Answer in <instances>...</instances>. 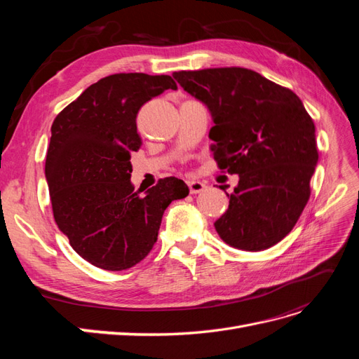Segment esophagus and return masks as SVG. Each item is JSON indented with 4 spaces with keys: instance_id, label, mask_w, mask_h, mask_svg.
<instances>
[{
    "instance_id": "esophagus-1",
    "label": "esophagus",
    "mask_w": 359,
    "mask_h": 359,
    "mask_svg": "<svg viewBox=\"0 0 359 359\" xmlns=\"http://www.w3.org/2000/svg\"><path fill=\"white\" fill-rule=\"evenodd\" d=\"M187 184H189V189H190L191 194H198L206 189V184L199 180H189Z\"/></svg>"
}]
</instances>
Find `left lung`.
I'll list each match as a JSON object with an SVG mask.
<instances>
[{
    "label": "left lung",
    "instance_id": "8db88e82",
    "mask_svg": "<svg viewBox=\"0 0 359 359\" xmlns=\"http://www.w3.org/2000/svg\"><path fill=\"white\" fill-rule=\"evenodd\" d=\"M177 82L211 112V151L236 173L229 208L214 223L231 247L260 252L293 229L318 165L314 123L299 97L241 67L175 72ZM226 191V186H220Z\"/></svg>",
    "mask_w": 359,
    "mask_h": 359
}]
</instances>
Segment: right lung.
Returning a JSON list of instances; mask_svg holds the SVG:
<instances>
[{"label":"right lung","instance_id":"right-lung-1","mask_svg":"<svg viewBox=\"0 0 359 359\" xmlns=\"http://www.w3.org/2000/svg\"><path fill=\"white\" fill-rule=\"evenodd\" d=\"M169 88L177 83L168 74H111L53 119L45 165L53 217L74 252L97 268L139 264L156 244L169 203L189 194L175 177L160 180L144 198L130 181V158L142 144L137 112Z\"/></svg>","mask_w":359,"mask_h":359}]
</instances>
